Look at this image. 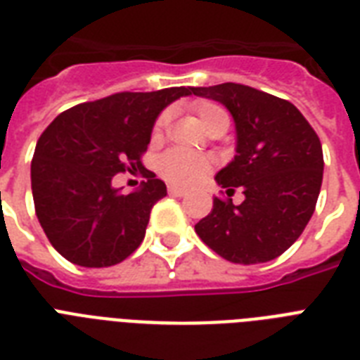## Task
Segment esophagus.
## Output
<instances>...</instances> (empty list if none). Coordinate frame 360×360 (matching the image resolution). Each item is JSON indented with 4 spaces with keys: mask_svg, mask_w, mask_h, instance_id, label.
<instances>
[{
    "mask_svg": "<svg viewBox=\"0 0 360 360\" xmlns=\"http://www.w3.org/2000/svg\"><path fill=\"white\" fill-rule=\"evenodd\" d=\"M168 194H169V196H185L186 191H185V188H179V186L169 185L168 186Z\"/></svg>",
    "mask_w": 360,
    "mask_h": 360,
    "instance_id": "obj_1",
    "label": "esophagus"
}]
</instances>
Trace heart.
Returning a JSON list of instances; mask_svg holds the SVG:
<instances>
[{
	"label": "heart",
	"mask_w": 360,
	"mask_h": 360,
	"mask_svg": "<svg viewBox=\"0 0 360 360\" xmlns=\"http://www.w3.org/2000/svg\"><path fill=\"white\" fill-rule=\"evenodd\" d=\"M192 110L196 114L198 121L203 129L207 130L209 127H213L217 123H230L228 112H226L220 104L213 103V101H198L192 104ZM166 114L160 115L155 124V136L162 132L164 124H166ZM211 160L203 155H194V153H186L183 149H169L158 158V172L164 179L174 183V185H192L202 177L209 174L211 169Z\"/></svg>",
	"instance_id": "1"
}]
</instances>
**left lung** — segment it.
Masks as SVG:
<instances>
[{"instance_id":"left-lung-1","label":"left lung","mask_w":360,"mask_h":360,"mask_svg":"<svg viewBox=\"0 0 360 360\" xmlns=\"http://www.w3.org/2000/svg\"><path fill=\"white\" fill-rule=\"evenodd\" d=\"M213 98L236 121V157L217 183L243 188L245 202L214 198L211 213L194 226L205 245L231 263L271 262L290 248L314 214L323 181V151L316 130L284 98L243 84L192 87Z\"/></svg>"}]
</instances>
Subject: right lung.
<instances>
[{
    "label": "right lung",
    "instance_id": "obj_1",
    "mask_svg": "<svg viewBox=\"0 0 360 360\" xmlns=\"http://www.w3.org/2000/svg\"><path fill=\"white\" fill-rule=\"evenodd\" d=\"M192 87L115 93L72 106L48 124L31 160L37 219L56 250L82 267H110L141 245L153 205L166 185L143 168L158 114ZM140 171L148 179L121 195L111 177Z\"/></svg>",
    "mask_w": 360,
    "mask_h": 360
}]
</instances>
